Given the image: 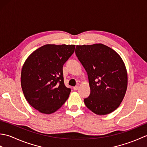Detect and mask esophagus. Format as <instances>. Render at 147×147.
Instances as JSON below:
<instances>
[{
  "mask_svg": "<svg viewBox=\"0 0 147 147\" xmlns=\"http://www.w3.org/2000/svg\"><path fill=\"white\" fill-rule=\"evenodd\" d=\"M78 88H79V86H74V87H73V89H74V90H78Z\"/></svg>",
  "mask_w": 147,
  "mask_h": 147,
  "instance_id": "obj_1",
  "label": "esophagus"
}]
</instances>
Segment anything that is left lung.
Segmentation results:
<instances>
[{
    "instance_id": "8db88e82",
    "label": "left lung",
    "mask_w": 147,
    "mask_h": 147,
    "mask_svg": "<svg viewBox=\"0 0 147 147\" xmlns=\"http://www.w3.org/2000/svg\"><path fill=\"white\" fill-rule=\"evenodd\" d=\"M75 53L88 74L90 94L84 99L86 107L96 115L111 113L120 105L127 87L123 59L102 43L76 45Z\"/></svg>"
}]
</instances>
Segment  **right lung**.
<instances>
[{"label": "right lung", "mask_w": 147, "mask_h": 147, "mask_svg": "<svg viewBox=\"0 0 147 147\" xmlns=\"http://www.w3.org/2000/svg\"><path fill=\"white\" fill-rule=\"evenodd\" d=\"M75 45L47 44L37 49L22 67L21 85L24 97L33 108L51 114L69 96L64 85L62 67L73 54Z\"/></svg>", "instance_id": "right-lung-1"}]
</instances>
